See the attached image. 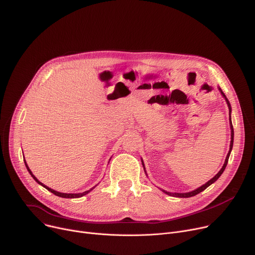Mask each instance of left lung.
I'll list each match as a JSON object with an SVG mask.
<instances>
[{
    "mask_svg": "<svg viewBox=\"0 0 255 255\" xmlns=\"http://www.w3.org/2000/svg\"><path fill=\"white\" fill-rule=\"evenodd\" d=\"M219 90L221 91V94H222V96L225 98V100H226V102H227V105H228V107H229V114H230V118H229V120H230V127H231V142H230V150H229V152H228V154H227V157H226V159H225V163H224V166L222 167V169L219 171V173L213 178V179H211L210 181L208 182H206L205 184H203L202 186H200V187H198L197 189H195V190H193V191H190V192H186V193H171V192H168V191H166V190H163V189H160L161 191L163 192H165L166 194H168V195H170V196H174V197H184V198H186V197H191V196H194V195H196V194H198V193H200L201 191H203L204 189H206L208 186H210V185H212L214 182H216L219 178H220V176L223 174V172L225 171V169H226V167H227V164H228V160H229V156H230V153H231V150H232V148H233V142H234V129H233V125H232V121H231V105H230V103H229V101H228V99L226 98V96L224 95V92L222 91V89L219 87ZM142 166H143V169H144V171H145V168H144V164H143V161H142ZM145 174H146V172H145Z\"/></svg>",
    "mask_w": 255,
    "mask_h": 255,
    "instance_id": "obj_1",
    "label": "left lung"
}]
</instances>
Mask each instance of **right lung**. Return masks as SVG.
Wrapping results in <instances>:
<instances>
[{"instance_id":"right-lung-1","label":"right lung","mask_w":255,"mask_h":255,"mask_svg":"<svg viewBox=\"0 0 255 255\" xmlns=\"http://www.w3.org/2000/svg\"><path fill=\"white\" fill-rule=\"evenodd\" d=\"M24 163H25V166H26V169H27V171L29 172V174L31 175V177L39 184V185H41V186H43L45 189H48L49 191H51L52 193H54L55 195H57V196H60V197H63V198H78V197H82L83 195H86L87 193H89L92 189H94L96 186H97V185H96V186L95 187H92L91 189H89V190H87V191H85V192H82V193H62V192H58V191H55L54 189H51V188H49L48 186H45V185H43L41 182H39L37 179H36V177L32 174V172L30 171V169L28 168V166H27V164H26V161H25V159H24Z\"/></svg>"}]
</instances>
